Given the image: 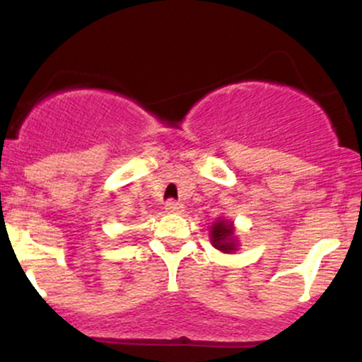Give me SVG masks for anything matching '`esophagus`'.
<instances>
[{"instance_id": "obj_1", "label": "esophagus", "mask_w": 362, "mask_h": 362, "mask_svg": "<svg viewBox=\"0 0 362 362\" xmlns=\"http://www.w3.org/2000/svg\"><path fill=\"white\" fill-rule=\"evenodd\" d=\"M165 209H167V213L178 214L184 211V204H182V202H177V201H168L167 204H165Z\"/></svg>"}]
</instances>
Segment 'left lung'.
<instances>
[{
    "mask_svg": "<svg viewBox=\"0 0 362 362\" xmlns=\"http://www.w3.org/2000/svg\"><path fill=\"white\" fill-rule=\"evenodd\" d=\"M211 230V243L214 248L221 250L224 253H233L238 247V240L235 238V228L233 224L226 219H218L213 223Z\"/></svg>",
    "mask_w": 362,
    "mask_h": 362,
    "instance_id": "8db88e82",
    "label": "left lung"
}]
</instances>
